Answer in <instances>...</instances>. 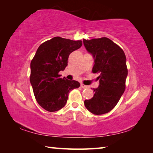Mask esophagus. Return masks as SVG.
I'll return each mask as SVG.
<instances>
[{
	"label": "esophagus",
	"instance_id": "obj_1",
	"mask_svg": "<svg viewBox=\"0 0 153 153\" xmlns=\"http://www.w3.org/2000/svg\"><path fill=\"white\" fill-rule=\"evenodd\" d=\"M81 87L82 88H88V86H86V85H84V84H81Z\"/></svg>",
	"mask_w": 153,
	"mask_h": 153
}]
</instances>
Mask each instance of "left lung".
Returning a JSON list of instances; mask_svg holds the SVG:
<instances>
[{
  "instance_id": "8db88e82",
  "label": "left lung",
  "mask_w": 153,
  "mask_h": 153,
  "mask_svg": "<svg viewBox=\"0 0 153 153\" xmlns=\"http://www.w3.org/2000/svg\"><path fill=\"white\" fill-rule=\"evenodd\" d=\"M83 42L94 58L92 72L100 74L99 86L93 88L94 97L85 100L84 105L94 115H102L115 107L125 91L126 56L122 49L107 38L84 39Z\"/></svg>"
}]
</instances>
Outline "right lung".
<instances>
[{
  "label": "right lung",
  "mask_w": 153,
  "mask_h": 153,
  "mask_svg": "<svg viewBox=\"0 0 153 153\" xmlns=\"http://www.w3.org/2000/svg\"><path fill=\"white\" fill-rule=\"evenodd\" d=\"M82 45V40L55 37L38 47L31 61L30 79L33 94L38 104L49 112L63 108L69 92L80 86L77 81L61 78L59 72L67 66L69 55Z\"/></svg>",
  "instance_id": "add662e5"
}]
</instances>
